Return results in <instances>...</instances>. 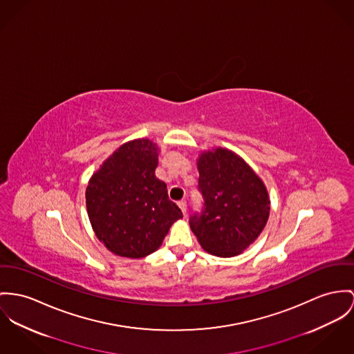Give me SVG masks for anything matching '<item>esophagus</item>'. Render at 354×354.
<instances>
[{
  "mask_svg": "<svg viewBox=\"0 0 354 354\" xmlns=\"http://www.w3.org/2000/svg\"><path fill=\"white\" fill-rule=\"evenodd\" d=\"M178 205H179V207H180L182 213H183V214H186V212H187V202H186V201H179V202H178Z\"/></svg>",
  "mask_w": 354,
  "mask_h": 354,
  "instance_id": "obj_1",
  "label": "esophagus"
}]
</instances>
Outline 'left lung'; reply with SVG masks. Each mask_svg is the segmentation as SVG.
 I'll use <instances>...</instances> for the list:
<instances>
[{
    "instance_id": "left-lung-1",
    "label": "left lung",
    "mask_w": 354,
    "mask_h": 354,
    "mask_svg": "<svg viewBox=\"0 0 354 354\" xmlns=\"http://www.w3.org/2000/svg\"><path fill=\"white\" fill-rule=\"evenodd\" d=\"M201 213L190 227L201 246L219 257L243 253L263 232L270 217V196L263 180L226 148L202 152L198 159Z\"/></svg>"
}]
</instances>
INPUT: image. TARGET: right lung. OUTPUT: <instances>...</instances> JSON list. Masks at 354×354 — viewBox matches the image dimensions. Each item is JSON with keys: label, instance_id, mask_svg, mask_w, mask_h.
<instances>
[{"label": "right lung", "instance_id": "obj_1", "mask_svg": "<svg viewBox=\"0 0 354 354\" xmlns=\"http://www.w3.org/2000/svg\"><path fill=\"white\" fill-rule=\"evenodd\" d=\"M159 148L148 138L125 142L93 174L86 189L90 223L100 241L117 256L153 253L171 225L183 217L158 179Z\"/></svg>", "mask_w": 354, "mask_h": 354}]
</instances>
